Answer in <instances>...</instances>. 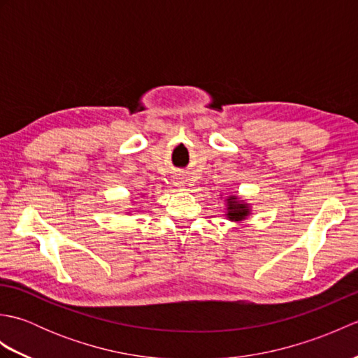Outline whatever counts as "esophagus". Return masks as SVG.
Listing matches in <instances>:
<instances>
[{
    "instance_id": "obj_1",
    "label": "esophagus",
    "mask_w": 358,
    "mask_h": 358,
    "mask_svg": "<svg viewBox=\"0 0 358 358\" xmlns=\"http://www.w3.org/2000/svg\"><path fill=\"white\" fill-rule=\"evenodd\" d=\"M183 183H185V181H181V180H177V185H178V186H183Z\"/></svg>"
}]
</instances>
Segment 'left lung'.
<instances>
[{"label":"left lung","mask_w":358,"mask_h":358,"mask_svg":"<svg viewBox=\"0 0 358 358\" xmlns=\"http://www.w3.org/2000/svg\"><path fill=\"white\" fill-rule=\"evenodd\" d=\"M250 214V206L248 203H245L243 200H238L235 195H231L227 199V212L226 217L231 220V222H243L246 220L248 215Z\"/></svg>","instance_id":"obj_1"}]
</instances>
